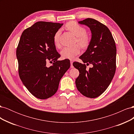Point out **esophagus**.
Returning <instances> with one entry per match:
<instances>
[{
  "label": "esophagus",
  "mask_w": 134,
  "mask_h": 134,
  "mask_svg": "<svg viewBox=\"0 0 134 134\" xmlns=\"http://www.w3.org/2000/svg\"><path fill=\"white\" fill-rule=\"evenodd\" d=\"M72 61H70V68H74V66H73V65H72Z\"/></svg>",
  "instance_id": "esophagus-1"
}]
</instances>
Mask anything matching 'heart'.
I'll list each match as a JSON object with an SVG mask.
<instances>
[{"label": "heart", "instance_id": "heart-1", "mask_svg": "<svg viewBox=\"0 0 134 134\" xmlns=\"http://www.w3.org/2000/svg\"><path fill=\"white\" fill-rule=\"evenodd\" d=\"M66 28L71 32L76 37L75 42L83 48H86L90 43V39L87 35V30L83 27L80 26L74 21L68 22ZM54 45L58 48L61 46L60 44V31L58 30L55 32L53 38ZM80 52V47L78 45L72 47H65L63 48L60 52L62 58L64 59H73L75 56L78 55Z\"/></svg>", "mask_w": 134, "mask_h": 134}]
</instances>
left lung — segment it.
Instances as JSON below:
<instances>
[{"mask_svg":"<svg viewBox=\"0 0 134 134\" xmlns=\"http://www.w3.org/2000/svg\"><path fill=\"white\" fill-rule=\"evenodd\" d=\"M78 23L90 28L92 38L87 50L79 57L86 64L76 62L72 64L79 71L75 84L81 94L94 98L106 90L115 75L116 44L108 27L97 20L87 18ZM89 64L92 68L87 70L86 65Z\"/></svg>","mask_w":134,"mask_h":134,"instance_id":"8db88e82","label":"left lung"}]
</instances>
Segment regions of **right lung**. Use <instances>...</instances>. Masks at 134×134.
Returning <instances> with one entry per match:
<instances>
[{"instance_id": "1", "label": "right lung", "mask_w": 134, "mask_h": 134, "mask_svg": "<svg viewBox=\"0 0 134 134\" xmlns=\"http://www.w3.org/2000/svg\"><path fill=\"white\" fill-rule=\"evenodd\" d=\"M63 23L40 21L22 32L16 50L20 79L36 98L47 99L57 92L61 78L69 69L70 60H58L60 55L53 42ZM48 60L53 63L48 67Z\"/></svg>"}]
</instances>
